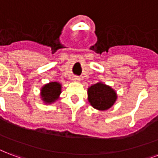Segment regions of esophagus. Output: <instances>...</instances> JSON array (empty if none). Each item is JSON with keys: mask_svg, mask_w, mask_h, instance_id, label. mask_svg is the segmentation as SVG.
Returning a JSON list of instances; mask_svg holds the SVG:
<instances>
[{"mask_svg": "<svg viewBox=\"0 0 158 158\" xmlns=\"http://www.w3.org/2000/svg\"><path fill=\"white\" fill-rule=\"evenodd\" d=\"M72 80L74 81H76V82H79V81H80V77H74Z\"/></svg>", "mask_w": 158, "mask_h": 158, "instance_id": "esophagus-1", "label": "esophagus"}]
</instances>
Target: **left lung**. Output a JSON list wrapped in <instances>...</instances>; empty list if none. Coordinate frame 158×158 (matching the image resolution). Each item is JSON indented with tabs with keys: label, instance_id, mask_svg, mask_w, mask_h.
<instances>
[{
	"label": "left lung",
	"instance_id": "8db88e82",
	"mask_svg": "<svg viewBox=\"0 0 158 158\" xmlns=\"http://www.w3.org/2000/svg\"><path fill=\"white\" fill-rule=\"evenodd\" d=\"M88 101L94 108L105 111L112 106L117 100V93L111 86L98 82L88 88Z\"/></svg>",
	"mask_w": 158,
	"mask_h": 158
}]
</instances>
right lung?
<instances>
[{
  "instance_id": "1",
  "label": "right lung",
  "mask_w": 158,
  "mask_h": 158,
  "mask_svg": "<svg viewBox=\"0 0 158 158\" xmlns=\"http://www.w3.org/2000/svg\"><path fill=\"white\" fill-rule=\"evenodd\" d=\"M61 92V84L56 81H52L42 86L41 91V99L47 104H52L57 100Z\"/></svg>"
}]
</instances>
